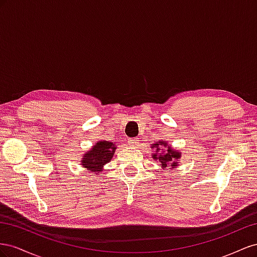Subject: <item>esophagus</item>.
Returning a JSON list of instances; mask_svg holds the SVG:
<instances>
[{"label":"esophagus","mask_w":257,"mask_h":257,"mask_svg":"<svg viewBox=\"0 0 257 257\" xmlns=\"http://www.w3.org/2000/svg\"><path fill=\"white\" fill-rule=\"evenodd\" d=\"M139 141H140V140H139V138H133L129 141V145L131 146V148H138L139 144H140V142H139Z\"/></svg>","instance_id":"34e87169"}]
</instances>
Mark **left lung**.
<instances>
[{"mask_svg":"<svg viewBox=\"0 0 257 257\" xmlns=\"http://www.w3.org/2000/svg\"><path fill=\"white\" fill-rule=\"evenodd\" d=\"M152 149L155 151V153L152 154V157L159 161L160 166L164 170L169 165L172 169L179 166L181 153L172 149L171 146H168V143L166 141H158L155 144H152Z\"/></svg>","mask_w":257,"mask_h":257,"instance_id":"obj_1","label":"left lung"}]
</instances>
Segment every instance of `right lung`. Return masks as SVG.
<instances>
[{
	"mask_svg": "<svg viewBox=\"0 0 257 257\" xmlns=\"http://www.w3.org/2000/svg\"><path fill=\"white\" fill-rule=\"evenodd\" d=\"M116 145L113 142L99 141L93 145L91 150L85 153L82 160L83 168H87L88 171L100 173L103 170V166L111 161L115 154Z\"/></svg>",
	"mask_w": 257,
	"mask_h": 257,
	"instance_id": "1",
	"label": "right lung"
}]
</instances>
